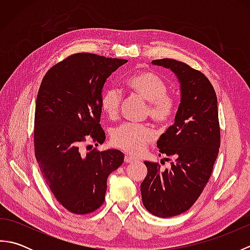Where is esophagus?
I'll return each mask as SVG.
<instances>
[{
	"label": "esophagus",
	"mask_w": 250,
	"mask_h": 250,
	"mask_svg": "<svg viewBox=\"0 0 250 250\" xmlns=\"http://www.w3.org/2000/svg\"><path fill=\"white\" fill-rule=\"evenodd\" d=\"M136 160L135 159H133L132 157H130V156H125V163H133V162H135Z\"/></svg>",
	"instance_id": "1"
}]
</instances>
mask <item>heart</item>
<instances>
[{
    "label": "heart",
    "mask_w": 250,
    "mask_h": 250,
    "mask_svg": "<svg viewBox=\"0 0 250 250\" xmlns=\"http://www.w3.org/2000/svg\"><path fill=\"white\" fill-rule=\"evenodd\" d=\"M129 92L145 100L146 115L156 125H164L173 118L175 100L167 93V82L152 71H140L125 79ZM122 95L118 89L106 88L101 95V108L110 119L119 115ZM155 140V133L146 125L124 124L113 129L110 141L116 148L132 156H140Z\"/></svg>",
    "instance_id": "heart-1"
}]
</instances>
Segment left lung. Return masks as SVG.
<instances>
[{
    "instance_id": "1",
    "label": "left lung",
    "mask_w": 250,
    "mask_h": 250,
    "mask_svg": "<svg viewBox=\"0 0 250 250\" xmlns=\"http://www.w3.org/2000/svg\"><path fill=\"white\" fill-rule=\"evenodd\" d=\"M152 63L171 68L182 90L175 124L157 142L171 167L163 171L145 161L147 176L141 184L145 208L167 218L188 210L203 192L219 152L220 126L216 92L203 73L167 58Z\"/></svg>"
}]
</instances>
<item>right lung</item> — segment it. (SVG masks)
I'll return each mask as SVG.
<instances>
[{"mask_svg": "<svg viewBox=\"0 0 250 250\" xmlns=\"http://www.w3.org/2000/svg\"><path fill=\"white\" fill-rule=\"evenodd\" d=\"M128 60L79 52L58 62L42 81L34 117V150L52 194L68 211L90 214L102 206L108 175L124 162L116 149L94 148L83 155V143L105 141L100 125L106 79Z\"/></svg>", "mask_w": 250, "mask_h": 250, "instance_id": "add662e5", "label": "right lung"}]
</instances>
